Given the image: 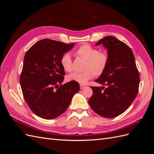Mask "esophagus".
I'll return each instance as SVG.
<instances>
[{"mask_svg":"<svg viewBox=\"0 0 154 154\" xmlns=\"http://www.w3.org/2000/svg\"><path fill=\"white\" fill-rule=\"evenodd\" d=\"M85 87H86L85 85H83V84L80 85V88H81V89H83V88H84Z\"/></svg>","mask_w":154,"mask_h":154,"instance_id":"obj_1","label":"esophagus"}]
</instances>
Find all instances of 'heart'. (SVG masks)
Here are the masks:
<instances>
[{"label": "heart", "instance_id": "heart-1", "mask_svg": "<svg viewBox=\"0 0 154 154\" xmlns=\"http://www.w3.org/2000/svg\"><path fill=\"white\" fill-rule=\"evenodd\" d=\"M76 54L86 60L85 65V71L82 72H73L66 78L68 82H74L85 84L94 77L100 76L103 74L108 66L109 57L104 51H100L96 48L84 44L79 47L76 51ZM60 64L66 72H71L72 61L69 54H64L60 59Z\"/></svg>", "mask_w": 154, "mask_h": 154}]
</instances>
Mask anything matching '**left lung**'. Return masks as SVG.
<instances>
[{"instance_id": "1", "label": "left lung", "mask_w": 154, "mask_h": 154, "mask_svg": "<svg viewBox=\"0 0 154 154\" xmlns=\"http://www.w3.org/2000/svg\"><path fill=\"white\" fill-rule=\"evenodd\" d=\"M101 44L108 49L109 61L95 82L104 86L91 87L93 94L88 102L96 113L112 118L132 104L138 93L140 78L133 52L127 44L112 36L104 37L96 45Z\"/></svg>"}]
</instances>
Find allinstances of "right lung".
Returning a JSON list of instances; mask_svg holds the SVG:
<instances>
[{"mask_svg":"<svg viewBox=\"0 0 154 154\" xmlns=\"http://www.w3.org/2000/svg\"><path fill=\"white\" fill-rule=\"evenodd\" d=\"M74 45L46 38L25 54L20 77L22 94L30 109L42 118L52 119L63 114L80 91L77 82L62 85L66 73L60 59Z\"/></svg>","mask_w":154,"mask_h":154,"instance_id":"1","label":"right lung"}]
</instances>
